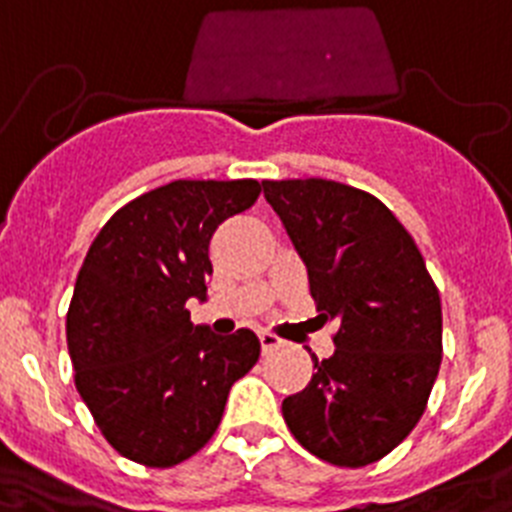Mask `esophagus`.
Instances as JSON below:
<instances>
[{
    "label": "esophagus",
    "mask_w": 512,
    "mask_h": 512,
    "mask_svg": "<svg viewBox=\"0 0 512 512\" xmlns=\"http://www.w3.org/2000/svg\"><path fill=\"white\" fill-rule=\"evenodd\" d=\"M260 345H262V353H273V350L283 348L286 342H283L278 335H273V332H260Z\"/></svg>",
    "instance_id": "1"
}]
</instances>
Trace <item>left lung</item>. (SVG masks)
<instances>
[{"instance_id":"obj_1","label":"left lung","mask_w":512,"mask_h":512,"mask_svg":"<svg viewBox=\"0 0 512 512\" xmlns=\"http://www.w3.org/2000/svg\"><path fill=\"white\" fill-rule=\"evenodd\" d=\"M309 273L335 353L283 399L293 438L335 466H368L412 433L443 358L441 296L415 239L371 193L335 180H265Z\"/></svg>"}]
</instances>
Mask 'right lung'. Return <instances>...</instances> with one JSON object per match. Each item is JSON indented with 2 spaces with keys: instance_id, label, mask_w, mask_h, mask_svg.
<instances>
[{
  "instance_id": "add662e5",
  "label": "right lung",
  "mask_w": 512,
  "mask_h": 512,
  "mask_svg": "<svg viewBox=\"0 0 512 512\" xmlns=\"http://www.w3.org/2000/svg\"><path fill=\"white\" fill-rule=\"evenodd\" d=\"M257 195V180L167 182L115 211L84 257L66 314L74 384L136 464L170 469L201 451L260 358L252 330L219 337L185 309L206 301L213 231Z\"/></svg>"
}]
</instances>
